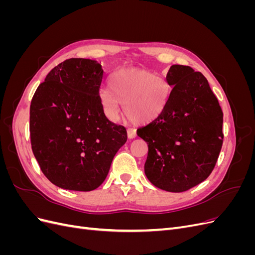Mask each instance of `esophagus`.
<instances>
[{
    "instance_id": "esophagus-1",
    "label": "esophagus",
    "mask_w": 255,
    "mask_h": 255,
    "mask_svg": "<svg viewBox=\"0 0 255 255\" xmlns=\"http://www.w3.org/2000/svg\"><path fill=\"white\" fill-rule=\"evenodd\" d=\"M136 129L135 128H128V139H133L136 137Z\"/></svg>"
}]
</instances>
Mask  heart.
<instances>
[{
    "label": "heart",
    "instance_id": "heart-1",
    "mask_svg": "<svg viewBox=\"0 0 255 255\" xmlns=\"http://www.w3.org/2000/svg\"><path fill=\"white\" fill-rule=\"evenodd\" d=\"M170 85L161 75L139 69H121L109 79V90L100 92V102L107 117L115 119L123 105L128 117L138 123L151 122L164 112Z\"/></svg>",
    "mask_w": 255,
    "mask_h": 255
}]
</instances>
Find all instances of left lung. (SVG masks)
<instances>
[{"mask_svg":"<svg viewBox=\"0 0 255 255\" xmlns=\"http://www.w3.org/2000/svg\"><path fill=\"white\" fill-rule=\"evenodd\" d=\"M166 80L173 88L164 112L137 135L148 143V180L157 188L182 192L213 171L223 141V114L201 72L172 65Z\"/></svg>","mask_w":255,"mask_h":255,"instance_id":"obj_1","label":"left lung"}]
</instances>
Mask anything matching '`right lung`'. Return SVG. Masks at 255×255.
Instances as JSON below:
<instances>
[{"instance_id":"right-lung-1","label":"right lung","mask_w":255,"mask_h":255,"mask_svg":"<svg viewBox=\"0 0 255 255\" xmlns=\"http://www.w3.org/2000/svg\"><path fill=\"white\" fill-rule=\"evenodd\" d=\"M102 78L97 60L67 59L52 69L32 99V150L43 174L59 188H98L127 142L126 128L107 119L100 102Z\"/></svg>"}]
</instances>
